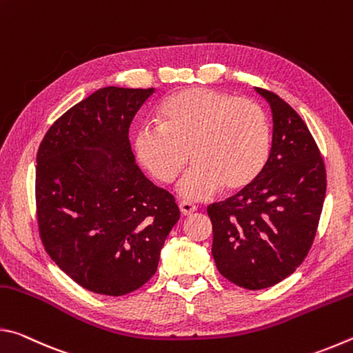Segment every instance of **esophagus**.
<instances>
[{"label": "esophagus", "instance_id": "obj_1", "mask_svg": "<svg viewBox=\"0 0 353 353\" xmlns=\"http://www.w3.org/2000/svg\"><path fill=\"white\" fill-rule=\"evenodd\" d=\"M179 208H181V212H182V214H185V216H188V214L196 212V205L191 204V202H187V201H182L181 204H179Z\"/></svg>", "mask_w": 353, "mask_h": 353}]
</instances>
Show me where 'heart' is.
Listing matches in <instances>:
<instances>
[{
	"label": "heart",
	"mask_w": 353,
	"mask_h": 353,
	"mask_svg": "<svg viewBox=\"0 0 353 353\" xmlns=\"http://www.w3.org/2000/svg\"><path fill=\"white\" fill-rule=\"evenodd\" d=\"M139 162L159 182L171 183L194 163L177 185L179 194L201 201L224 187L241 190L265 168L271 126L263 107L235 94L188 88L160 107V124H141L134 137Z\"/></svg>",
	"instance_id": "heart-1"
}]
</instances>
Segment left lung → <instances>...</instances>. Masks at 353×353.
<instances>
[{
    "label": "left lung",
    "instance_id": "8db88e82",
    "mask_svg": "<svg viewBox=\"0 0 353 353\" xmlns=\"http://www.w3.org/2000/svg\"><path fill=\"white\" fill-rule=\"evenodd\" d=\"M272 112V146L255 181L207 207L218 271L246 290H263L294 272L312 248L324 205V160L297 112L255 87Z\"/></svg>",
    "mask_w": 353,
    "mask_h": 353
}]
</instances>
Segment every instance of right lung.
I'll list each match as a JSON object with an SVG mask.
<instances>
[{
	"instance_id": "right-lung-1",
	"label": "right lung",
	"mask_w": 353,
	"mask_h": 353,
	"mask_svg": "<svg viewBox=\"0 0 353 353\" xmlns=\"http://www.w3.org/2000/svg\"><path fill=\"white\" fill-rule=\"evenodd\" d=\"M152 93L99 88L52 124L37 152L41 243L68 277L98 294L145 285L181 218L174 196L143 174L130 148V123Z\"/></svg>"
}]
</instances>
